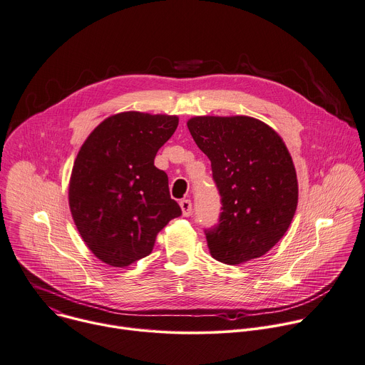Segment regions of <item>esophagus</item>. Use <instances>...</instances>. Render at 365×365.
<instances>
[{"mask_svg":"<svg viewBox=\"0 0 365 365\" xmlns=\"http://www.w3.org/2000/svg\"><path fill=\"white\" fill-rule=\"evenodd\" d=\"M180 209L183 216H190L192 215V202L189 199L180 200Z\"/></svg>","mask_w":365,"mask_h":365,"instance_id":"obj_1","label":"esophagus"}]
</instances>
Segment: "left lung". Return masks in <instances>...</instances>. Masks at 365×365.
<instances>
[{
    "instance_id": "8db88e82",
    "label": "left lung",
    "mask_w": 365,
    "mask_h": 365,
    "mask_svg": "<svg viewBox=\"0 0 365 365\" xmlns=\"http://www.w3.org/2000/svg\"><path fill=\"white\" fill-rule=\"evenodd\" d=\"M187 129L209 158L220 193L217 226L206 230L219 262L245 264L272 250L298 205V179L282 138L250 115H196Z\"/></svg>"
}]
</instances>
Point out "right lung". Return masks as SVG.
<instances>
[{
    "mask_svg": "<svg viewBox=\"0 0 365 365\" xmlns=\"http://www.w3.org/2000/svg\"><path fill=\"white\" fill-rule=\"evenodd\" d=\"M178 125V115L117 113L80 148L68 205L84 244L101 262L126 268L150 255L158 233L182 215L168 175L155 166Z\"/></svg>",
    "mask_w": 365,
    "mask_h": 365,
    "instance_id": "1",
    "label": "right lung"
}]
</instances>
